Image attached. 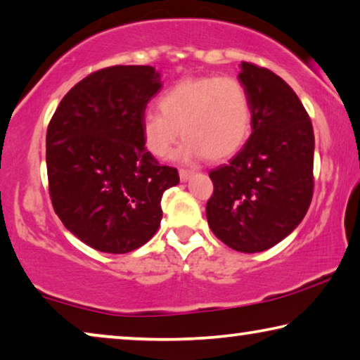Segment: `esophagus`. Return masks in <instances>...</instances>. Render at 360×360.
Segmentation results:
<instances>
[{
    "instance_id": "34e87169",
    "label": "esophagus",
    "mask_w": 360,
    "mask_h": 360,
    "mask_svg": "<svg viewBox=\"0 0 360 360\" xmlns=\"http://www.w3.org/2000/svg\"><path fill=\"white\" fill-rule=\"evenodd\" d=\"M193 170H186V169H180V180L181 181H188L193 176Z\"/></svg>"
}]
</instances>
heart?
<instances>
[{
	"label": "heart",
	"mask_w": 360,
	"mask_h": 360,
	"mask_svg": "<svg viewBox=\"0 0 360 360\" xmlns=\"http://www.w3.org/2000/svg\"><path fill=\"white\" fill-rule=\"evenodd\" d=\"M158 109L141 117L146 151L164 159L181 134L180 159L224 161L245 145L252 127L251 99L233 77L201 75L176 82L158 99Z\"/></svg>",
	"instance_id": "obj_1"
}]
</instances>
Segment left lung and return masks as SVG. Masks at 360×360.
Listing matches in <instances>:
<instances>
[{
  "label": "left lung",
  "mask_w": 360,
  "mask_h": 360,
  "mask_svg": "<svg viewBox=\"0 0 360 360\" xmlns=\"http://www.w3.org/2000/svg\"><path fill=\"white\" fill-rule=\"evenodd\" d=\"M252 134L229 164L209 172L212 233L231 250L261 252L285 240L306 215L314 191V130L292 88L272 70L241 63Z\"/></svg>",
  "instance_id": "left-lung-1"
}]
</instances>
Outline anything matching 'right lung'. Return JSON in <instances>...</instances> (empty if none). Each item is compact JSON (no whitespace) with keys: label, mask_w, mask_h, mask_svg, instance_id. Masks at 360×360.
Masks as SVG:
<instances>
[{"label":"right lung","mask_w":360,"mask_h":360,"mask_svg":"<svg viewBox=\"0 0 360 360\" xmlns=\"http://www.w3.org/2000/svg\"><path fill=\"white\" fill-rule=\"evenodd\" d=\"M151 65L93 72L63 98L46 131L49 196L60 222L93 250L125 254L151 240L176 169L141 138L148 101L161 90Z\"/></svg>","instance_id":"obj_1"}]
</instances>
